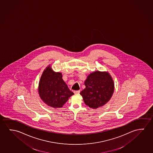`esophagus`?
<instances>
[{
	"label": "esophagus",
	"instance_id": "obj_1",
	"mask_svg": "<svg viewBox=\"0 0 153 153\" xmlns=\"http://www.w3.org/2000/svg\"><path fill=\"white\" fill-rule=\"evenodd\" d=\"M74 93L75 94H79L80 93V91H75Z\"/></svg>",
	"mask_w": 153,
	"mask_h": 153
}]
</instances>
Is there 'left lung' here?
Segmentation results:
<instances>
[{
	"label": "left lung",
	"mask_w": 153,
	"mask_h": 153,
	"mask_svg": "<svg viewBox=\"0 0 153 153\" xmlns=\"http://www.w3.org/2000/svg\"><path fill=\"white\" fill-rule=\"evenodd\" d=\"M85 89L80 92L86 105L97 108L108 103L113 95L114 85L109 73L99 71L90 74L85 81Z\"/></svg>",
	"instance_id": "obj_1"
}]
</instances>
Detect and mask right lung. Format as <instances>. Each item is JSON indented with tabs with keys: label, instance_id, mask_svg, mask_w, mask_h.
Masks as SVG:
<instances>
[{
	"label": "right lung",
	"instance_id": "add662e5",
	"mask_svg": "<svg viewBox=\"0 0 153 153\" xmlns=\"http://www.w3.org/2000/svg\"><path fill=\"white\" fill-rule=\"evenodd\" d=\"M62 74L52 71L48 66L40 78L39 94L41 100L48 105L60 108L74 95L62 78Z\"/></svg>",
	"mask_w": 153,
	"mask_h": 153
}]
</instances>
